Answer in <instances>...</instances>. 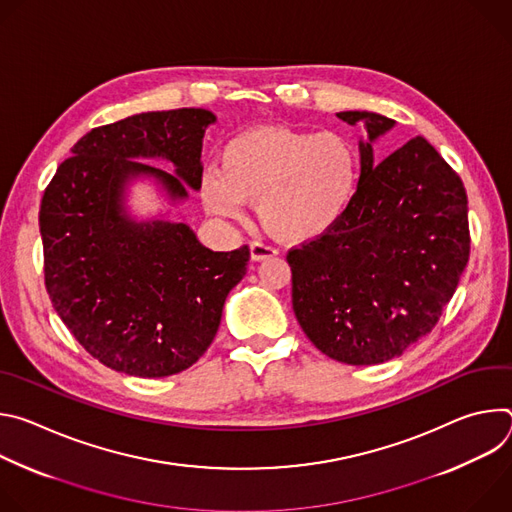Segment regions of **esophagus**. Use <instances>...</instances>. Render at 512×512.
<instances>
[{
    "label": "esophagus",
    "mask_w": 512,
    "mask_h": 512,
    "mask_svg": "<svg viewBox=\"0 0 512 512\" xmlns=\"http://www.w3.org/2000/svg\"><path fill=\"white\" fill-rule=\"evenodd\" d=\"M249 251H251V259L253 261H265V259H271L277 255V249L269 247V245H263V243H251L249 245Z\"/></svg>",
    "instance_id": "esophagus-1"
}]
</instances>
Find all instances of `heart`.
Instances as JSON below:
<instances>
[{
	"label": "heart",
	"instance_id": "obj_1",
	"mask_svg": "<svg viewBox=\"0 0 512 512\" xmlns=\"http://www.w3.org/2000/svg\"><path fill=\"white\" fill-rule=\"evenodd\" d=\"M360 188V156L342 133L259 125L225 143L218 172L200 182L204 208L237 218L257 202L261 227L285 243L330 235L350 212Z\"/></svg>",
	"mask_w": 512,
	"mask_h": 512
}]
</instances>
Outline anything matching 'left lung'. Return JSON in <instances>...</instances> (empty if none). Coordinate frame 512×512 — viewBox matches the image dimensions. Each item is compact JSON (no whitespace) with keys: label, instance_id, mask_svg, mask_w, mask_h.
I'll use <instances>...</instances> for the list:
<instances>
[{"label":"left lung","instance_id":"left-lung-1","mask_svg":"<svg viewBox=\"0 0 512 512\" xmlns=\"http://www.w3.org/2000/svg\"><path fill=\"white\" fill-rule=\"evenodd\" d=\"M336 115L367 129L360 188L330 235L289 251L291 304L318 350L367 367L429 334L452 300L470 255L468 198L427 139L377 166L373 143L397 123L373 111Z\"/></svg>","mask_w":512,"mask_h":512}]
</instances>
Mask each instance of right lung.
I'll use <instances>...</instances> for the list:
<instances>
[{
    "instance_id": "add662e5",
    "label": "right lung",
    "mask_w": 512,
    "mask_h": 512,
    "mask_svg": "<svg viewBox=\"0 0 512 512\" xmlns=\"http://www.w3.org/2000/svg\"><path fill=\"white\" fill-rule=\"evenodd\" d=\"M206 109L131 115L81 137L40 204L44 279L52 306L105 367L143 379L186 371L221 326L245 277L247 245L210 251L170 212L135 218L129 186L150 180L170 206L200 190ZM141 159L175 166L164 173Z\"/></svg>"
}]
</instances>
